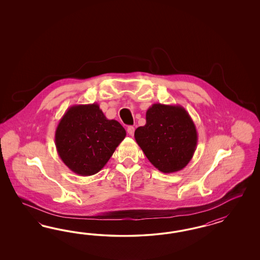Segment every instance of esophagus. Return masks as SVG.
Returning a JSON list of instances; mask_svg holds the SVG:
<instances>
[{
    "label": "esophagus",
    "instance_id": "34e87169",
    "mask_svg": "<svg viewBox=\"0 0 260 260\" xmlns=\"http://www.w3.org/2000/svg\"><path fill=\"white\" fill-rule=\"evenodd\" d=\"M134 131H135V128H134V126H127V129H126V132H127V134H129L131 136H134Z\"/></svg>",
    "mask_w": 260,
    "mask_h": 260
}]
</instances>
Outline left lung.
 I'll return each mask as SVG.
<instances>
[{"mask_svg": "<svg viewBox=\"0 0 260 260\" xmlns=\"http://www.w3.org/2000/svg\"><path fill=\"white\" fill-rule=\"evenodd\" d=\"M134 137L150 163L164 173L181 171L197 150V131L189 112L179 105L153 104L146 112V125Z\"/></svg>", "mask_w": 260, "mask_h": 260, "instance_id": "obj_1", "label": "left lung"}]
</instances>
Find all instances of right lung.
I'll use <instances>...</instances> for the list:
<instances>
[{
	"label": "right lung",
	"mask_w": 260,
	"mask_h": 260,
	"mask_svg": "<svg viewBox=\"0 0 260 260\" xmlns=\"http://www.w3.org/2000/svg\"><path fill=\"white\" fill-rule=\"evenodd\" d=\"M125 137V128L107 118L97 103L74 105L56 127V150L73 173L89 176L102 170Z\"/></svg>",
	"instance_id": "add662e5"
}]
</instances>
